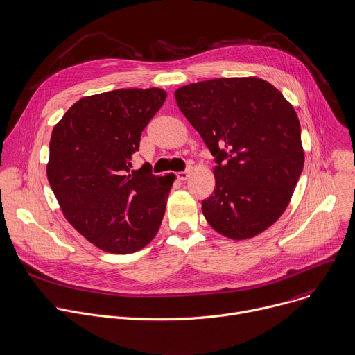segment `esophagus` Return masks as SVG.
I'll use <instances>...</instances> for the list:
<instances>
[{
	"label": "esophagus",
	"instance_id": "1",
	"mask_svg": "<svg viewBox=\"0 0 355 355\" xmlns=\"http://www.w3.org/2000/svg\"><path fill=\"white\" fill-rule=\"evenodd\" d=\"M190 173H191V168H189L187 171L179 172V173H178V179H179V180H186V179L190 176Z\"/></svg>",
	"mask_w": 355,
	"mask_h": 355
}]
</instances>
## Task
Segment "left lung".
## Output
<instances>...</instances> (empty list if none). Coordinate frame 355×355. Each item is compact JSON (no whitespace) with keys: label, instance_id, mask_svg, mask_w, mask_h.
Returning a JSON list of instances; mask_svg holds the SVG:
<instances>
[{"label":"left lung","instance_id":"left-lung-1","mask_svg":"<svg viewBox=\"0 0 355 355\" xmlns=\"http://www.w3.org/2000/svg\"><path fill=\"white\" fill-rule=\"evenodd\" d=\"M175 99L217 162L201 201L207 223L234 241L257 236L286 211L304 168L294 106L257 77L189 84Z\"/></svg>","mask_w":355,"mask_h":355}]
</instances>
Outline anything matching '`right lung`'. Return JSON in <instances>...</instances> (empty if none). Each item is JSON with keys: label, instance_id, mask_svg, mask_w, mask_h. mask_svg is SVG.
I'll return each instance as SVG.
<instances>
[{"label": "right lung", "instance_id": "obj_1", "mask_svg": "<svg viewBox=\"0 0 355 355\" xmlns=\"http://www.w3.org/2000/svg\"><path fill=\"white\" fill-rule=\"evenodd\" d=\"M165 99L159 88L85 96L53 128L46 168L51 190L65 220L103 252L141 250L161 227L176 176L130 168L141 132Z\"/></svg>", "mask_w": 355, "mask_h": 355}]
</instances>
